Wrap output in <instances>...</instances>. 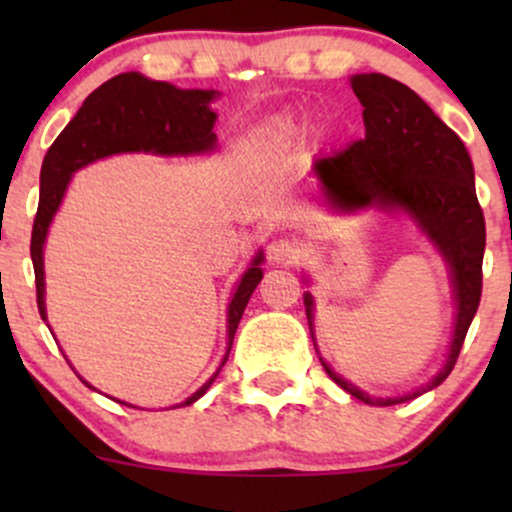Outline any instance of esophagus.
Masks as SVG:
<instances>
[{
  "label": "esophagus",
  "instance_id": "34e87169",
  "mask_svg": "<svg viewBox=\"0 0 512 512\" xmlns=\"http://www.w3.org/2000/svg\"><path fill=\"white\" fill-rule=\"evenodd\" d=\"M267 255L269 260L276 264H293L298 260V255H301V250H298V245L289 238H274L272 243L267 245Z\"/></svg>",
  "mask_w": 512,
  "mask_h": 512
}]
</instances>
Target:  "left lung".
<instances>
[{"instance_id": "left-lung-1", "label": "left lung", "mask_w": 512, "mask_h": 512, "mask_svg": "<svg viewBox=\"0 0 512 512\" xmlns=\"http://www.w3.org/2000/svg\"><path fill=\"white\" fill-rule=\"evenodd\" d=\"M363 105L366 137L339 154L317 158L315 175L334 209L404 211L421 226L450 264L455 289V332L448 361L431 383L404 397H370L322 361L342 390L373 407L407 402L443 383L455 368L481 301V262L486 248L484 211L474 190V166L462 139L411 91L385 74L351 76ZM313 334V296L305 293Z\"/></svg>"}]
</instances>
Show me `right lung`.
Listing matches in <instances>:
<instances>
[{"instance_id":"add662e5","label":"right lung","mask_w":512,"mask_h":512,"mask_svg":"<svg viewBox=\"0 0 512 512\" xmlns=\"http://www.w3.org/2000/svg\"><path fill=\"white\" fill-rule=\"evenodd\" d=\"M214 98L216 91L175 88L168 81H154L139 72H125L98 86L81 105L79 113L72 117V122L62 129L60 137L52 142L48 154H45L43 168H40V202L31 236L35 296H38V310L43 320H48V313H45L43 245L48 238L52 216L60 209L72 175L88 163L98 161V158L127 154V151H144V154L158 156L207 154L216 144V113L209 108ZM260 264L262 252H257L248 272L238 281L231 303H228V349L221 366L195 395L187 397L178 407L197 402L214 383L223 363L228 361L240 317H243L252 291L257 289L262 279ZM127 407H132V404H127Z\"/></svg>"}]
</instances>
